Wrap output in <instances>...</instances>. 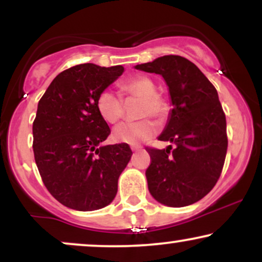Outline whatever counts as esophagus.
Masks as SVG:
<instances>
[{"instance_id":"obj_1","label":"esophagus","mask_w":262,"mask_h":262,"mask_svg":"<svg viewBox=\"0 0 262 262\" xmlns=\"http://www.w3.org/2000/svg\"><path fill=\"white\" fill-rule=\"evenodd\" d=\"M130 149L133 150V151H139V150L143 149V146H141L140 144H132Z\"/></svg>"}]
</instances>
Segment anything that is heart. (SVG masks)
I'll return each instance as SVG.
<instances>
[{
  "label": "heart",
  "mask_w": 262,
  "mask_h": 262,
  "mask_svg": "<svg viewBox=\"0 0 262 262\" xmlns=\"http://www.w3.org/2000/svg\"><path fill=\"white\" fill-rule=\"evenodd\" d=\"M119 92L124 97L140 98L138 104V117H152L161 121L167 116L169 104L166 100L158 93V87L150 77L144 75L130 77L119 83ZM98 114L108 124H116L124 114V102L118 93L103 90L96 102ZM158 133V127L151 119H140L137 122H124L114 128L113 139L118 143L137 144L149 140Z\"/></svg>",
  "instance_id": "obj_1"
}]
</instances>
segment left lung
<instances>
[{"label": "left lung", "instance_id": "1", "mask_svg": "<svg viewBox=\"0 0 262 262\" xmlns=\"http://www.w3.org/2000/svg\"><path fill=\"white\" fill-rule=\"evenodd\" d=\"M135 69L161 75L173 106L159 137L173 145L164 150L146 146L150 193L169 207L197 202L215 186L227 155V121L217 90L193 62L180 55L161 56Z\"/></svg>", "mask_w": 262, "mask_h": 262}]
</instances>
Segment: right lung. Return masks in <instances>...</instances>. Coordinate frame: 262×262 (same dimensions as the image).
I'll list each match as a JSON object with an SVG mask.
<instances>
[{
	"label": "right lung",
	"instance_id": "1",
	"mask_svg": "<svg viewBox=\"0 0 262 262\" xmlns=\"http://www.w3.org/2000/svg\"><path fill=\"white\" fill-rule=\"evenodd\" d=\"M124 71L121 65L80 64L60 73L38 103L33 151L43 183L60 203L96 210L114 200L130 160L128 144L101 146L111 129L96 102Z\"/></svg>",
	"mask_w": 262,
	"mask_h": 262
}]
</instances>
